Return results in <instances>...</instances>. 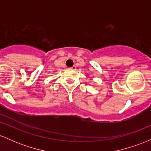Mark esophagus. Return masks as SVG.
Returning a JSON list of instances; mask_svg holds the SVG:
<instances>
[{
	"mask_svg": "<svg viewBox=\"0 0 151 151\" xmlns=\"http://www.w3.org/2000/svg\"><path fill=\"white\" fill-rule=\"evenodd\" d=\"M71 70H76V67H75V66H73V67H71Z\"/></svg>",
	"mask_w": 151,
	"mask_h": 151,
	"instance_id": "34e87169",
	"label": "esophagus"
}]
</instances>
